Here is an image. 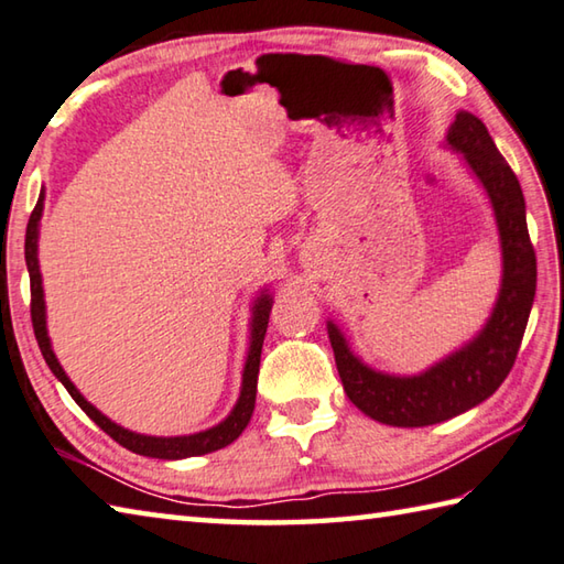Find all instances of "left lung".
Wrapping results in <instances>:
<instances>
[{"instance_id": "left-lung-1", "label": "left lung", "mask_w": 564, "mask_h": 564, "mask_svg": "<svg viewBox=\"0 0 564 564\" xmlns=\"http://www.w3.org/2000/svg\"><path fill=\"white\" fill-rule=\"evenodd\" d=\"M444 145L458 152L494 209L503 263L500 289L484 327L419 375L375 370L352 352L340 327L327 321V337L345 394L362 414L389 426L438 424L486 402L516 362L535 301V251L528 234L525 197L513 170L498 152L484 122L468 110L456 112Z\"/></svg>"}]
</instances>
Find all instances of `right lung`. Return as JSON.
<instances>
[{"instance_id":"add662e5","label":"right lung","mask_w":564,"mask_h":564,"mask_svg":"<svg viewBox=\"0 0 564 564\" xmlns=\"http://www.w3.org/2000/svg\"><path fill=\"white\" fill-rule=\"evenodd\" d=\"M41 214H44V189L39 194V202L29 217L26 224V241H24V259H26V271L29 281H32V323H34V335L39 343V350L44 355L46 365L51 372L56 375V380L68 389V394L74 397V402L84 409V412L94 419V422L104 429V432L116 438L120 446H126L128 452L150 456V458H165V460H177V458H189V456H202L219 452V448L229 446L237 442L243 429H247L249 419L253 414L256 404V380H259V365H261V347L265 337V327H269V315L273 305V295L269 289H263L251 305V321H249V352L247 362H243L241 372V392L237 404H234L227 419H221L219 424H214L204 432L197 434H184V436H150V434H138L130 432V429L120 426L108 419L100 409H96L88 399L78 392L76 384L68 380V375L61 367L58 357L51 347V337L46 330V301H44V283H41V271H39V227H41Z\"/></svg>"}]
</instances>
